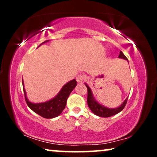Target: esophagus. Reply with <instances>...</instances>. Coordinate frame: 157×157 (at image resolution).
Instances as JSON below:
<instances>
[{"mask_svg": "<svg viewBox=\"0 0 157 157\" xmlns=\"http://www.w3.org/2000/svg\"><path fill=\"white\" fill-rule=\"evenodd\" d=\"M76 81L78 83H82L83 81H84V76L83 75L79 74L76 76Z\"/></svg>", "mask_w": 157, "mask_h": 157, "instance_id": "obj_1", "label": "esophagus"}]
</instances>
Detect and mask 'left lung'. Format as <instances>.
Listing matches in <instances>:
<instances>
[{"instance_id": "left-lung-1", "label": "left lung", "mask_w": 157, "mask_h": 157, "mask_svg": "<svg viewBox=\"0 0 157 157\" xmlns=\"http://www.w3.org/2000/svg\"><path fill=\"white\" fill-rule=\"evenodd\" d=\"M119 59H122L124 60L128 61L127 58H126L123 53L121 51H120V54L119 56ZM86 86L87 87L88 90V97H87V103L88 106H89V109H91V111L93 112L94 114L101 117H110L111 116H113L115 114H117L119 112L123 110L124 107H125L126 102H127L128 98H126L124 101L119 106H118L117 108H108V107L104 106V105L100 104L99 102H98L95 99L94 96L92 93V91L91 88L89 86V85L87 83H85Z\"/></svg>"}]
</instances>
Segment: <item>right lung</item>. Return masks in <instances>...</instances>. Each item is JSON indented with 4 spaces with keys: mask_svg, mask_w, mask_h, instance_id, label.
<instances>
[{
    "mask_svg": "<svg viewBox=\"0 0 157 157\" xmlns=\"http://www.w3.org/2000/svg\"><path fill=\"white\" fill-rule=\"evenodd\" d=\"M48 41V40L43 42L40 45ZM22 83L25 101L27 103V105L32 111H33L34 112L40 115V117L45 118V119H53V118L57 117L58 116L61 114L63 109H65L68 96H69L70 94L71 93L74 88L76 86L77 84L76 79H73V80L66 83L61 88V91L59 92V94L51 99L43 103H32L28 99L23 80Z\"/></svg>",
    "mask_w": 157,
    "mask_h": 157,
    "instance_id": "right-lung-1",
    "label": "right lung"
}]
</instances>
